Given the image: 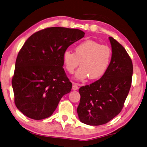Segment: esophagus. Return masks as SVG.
<instances>
[{
  "label": "esophagus",
  "instance_id": "obj_1",
  "mask_svg": "<svg viewBox=\"0 0 147 147\" xmlns=\"http://www.w3.org/2000/svg\"><path fill=\"white\" fill-rule=\"evenodd\" d=\"M78 89H79V84L73 82V86H72V90H78Z\"/></svg>",
  "mask_w": 147,
  "mask_h": 147
}]
</instances>
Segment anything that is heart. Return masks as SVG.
<instances>
[{
  "instance_id": "heart-1",
  "label": "heart",
  "mask_w": 147,
  "mask_h": 147,
  "mask_svg": "<svg viewBox=\"0 0 147 147\" xmlns=\"http://www.w3.org/2000/svg\"><path fill=\"white\" fill-rule=\"evenodd\" d=\"M112 51L109 46L93 40H86L78 44L75 52L66 50L63 52V62L66 71L73 74L79 65L76 78L83 81L88 78L96 80L106 73L112 60Z\"/></svg>"
}]
</instances>
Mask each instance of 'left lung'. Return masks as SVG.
Wrapping results in <instances>:
<instances>
[{
	"instance_id": "obj_1",
	"label": "left lung",
	"mask_w": 147,
	"mask_h": 147,
	"mask_svg": "<svg viewBox=\"0 0 147 147\" xmlns=\"http://www.w3.org/2000/svg\"><path fill=\"white\" fill-rule=\"evenodd\" d=\"M109 39L112 57L106 73L79 90L81 99L77 111L81 121L88 125L106 124L119 114L132 85V59L120 43L113 37Z\"/></svg>"
}]
</instances>
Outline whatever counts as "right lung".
Masks as SVG:
<instances>
[{
	"label": "right lung",
	"instance_id": "obj_1",
	"mask_svg": "<svg viewBox=\"0 0 147 147\" xmlns=\"http://www.w3.org/2000/svg\"><path fill=\"white\" fill-rule=\"evenodd\" d=\"M85 33L78 29L50 27L26 40L15 62L11 83L14 102L28 117L40 120L51 116L72 84L66 76L63 53Z\"/></svg>",
	"mask_w": 147,
	"mask_h": 147
}]
</instances>
